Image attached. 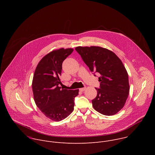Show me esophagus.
I'll return each mask as SVG.
<instances>
[{"mask_svg":"<svg viewBox=\"0 0 155 155\" xmlns=\"http://www.w3.org/2000/svg\"><path fill=\"white\" fill-rule=\"evenodd\" d=\"M85 90H86V87H81V88H80V89H79V90H80V91H81V92L84 91Z\"/></svg>","mask_w":155,"mask_h":155,"instance_id":"esophagus-1","label":"esophagus"}]
</instances>
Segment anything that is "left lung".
<instances>
[{
  "instance_id": "obj_1",
  "label": "left lung",
  "mask_w": 155,
  "mask_h": 155,
  "mask_svg": "<svg viewBox=\"0 0 155 155\" xmlns=\"http://www.w3.org/2000/svg\"><path fill=\"white\" fill-rule=\"evenodd\" d=\"M75 50L94 76L101 75L97 96L92 100L94 108L104 115L116 114L124 107L129 91L128 74L121 61L112 51L99 47H78Z\"/></svg>"
}]
</instances>
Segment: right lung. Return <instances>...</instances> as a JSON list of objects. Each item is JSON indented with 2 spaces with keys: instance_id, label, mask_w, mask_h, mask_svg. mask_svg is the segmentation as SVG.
Returning a JSON list of instances; mask_svg holds the SVG:
<instances>
[{
  "instance_id": "1",
  "label": "right lung",
  "mask_w": 155,
  "mask_h": 155,
  "mask_svg": "<svg viewBox=\"0 0 155 155\" xmlns=\"http://www.w3.org/2000/svg\"><path fill=\"white\" fill-rule=\"evenodd\" d=\"M73 51L61 48L51 51L40 60L34 72L32 86L35 102L53 121H60L73 112L75 97L78 94V90L59 87L62 62Z\"/></svg>"
}]
</instances>
